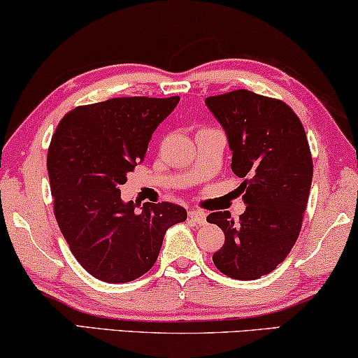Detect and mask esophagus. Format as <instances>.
Segmentation results:
<instances>
[{
    "instance_id": "1",
    "label": "esophagus",
    "mask_w": 358,
    "mask_h": 358,
    "mask_svg": "<svg viewBox=\"0 0 358 358\" xmlns=\"http://www.w3.org/2000/svg\"><path fill=\"white\" fill-rule=\"evenodd\" d=\"M189 218L192 220V222H195V223L203 224L205 222H207V213L202 212V210H190Z\"/></svg>"
}]
</instances>
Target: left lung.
I'll return each mask as SVG.
<instances>
[{
	"label": "left lung",
	"instance_id": "1",
	"mask_svg": "<svg viewBox=\"0 0 358 358\" xmlns=\"http://www.w3.org/2000/svg\"><path fill=\"white\" fill-rule=\"evenodd\" d=\"M227 134L231 169L246 210L207 217L223 229V248L213 264L236 280L267 275L292 251L301 229L313 180V159L305 129L285 102L238 90L205 99Z\"/></svg>",
	"mask_w": 358,
	"mask_h": 358
}]
</instances>
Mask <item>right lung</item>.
Returning a JSON list of instances; mask_svg holds the SVG:
<instances>
[{
	"label": "right lung",
	"instance_id": "add662e5",
	"mask_svg": "<svg viewBox=\"0 0 358 358\" xmlns=\"http://www.w3.org/2000/svg\"><path fill=\"white\" fill-rule=\"evenodd\" d=\"M178 104L179 96L115 97L76 107L57 127L47 156L55 218L76 261L102 282L148 272L168 228L187 218L176 203L140 207L120 199L127 174Z\"/></svg>",
	"mask_w": 358,
	"mask_h": 358
}]
</instances>
